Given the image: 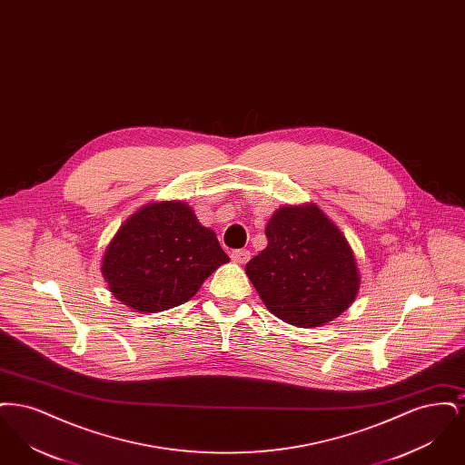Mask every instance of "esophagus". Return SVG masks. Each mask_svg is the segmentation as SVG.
<instances>
[{
	"mask_svg": "<svg viewBox=\"0 0 465 465\" xmlns=\"http://www.w3.org/2000/svg\"><path fill=\"white\" fill-rule=\"evenodd\" d=\"M249 258H251V252H249V251H245V249L232 251V262H235V263H239V265L247 263V262H249Z\"/></svg>",
	"mask_w": 465,
	"mask_h": 465,
	"instance_id": "esophagus-1",
	"label": "esophagus"
}]
</instances>
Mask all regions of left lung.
I'll list each match as a JSON object with an SVG mask.
<instances>
[{
	"label": "left lung",
	"instance_id": "1",
	"mask_svg": "<svg viewBox=\"0 0 465 465\" xmlns=\"http://www.w3.org/2000/svg\"><path fill=\"white\" fill-rule=\"evenodd\" d=\"M265 233L268 245L245 273L275 317L317 328L354 303L361 288L354 251L315 203L282 205Z\"/></svg>",
	"mask_w": 465,
	"mask_h": 465
}]
</instances>
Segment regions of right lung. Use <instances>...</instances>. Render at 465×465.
<instances>
[{
    "label": "right lung",
    "mask_w": 465,
    "mask_h": 465,
    "mask_svg": "<svg viewBox=\"0 0 465 465\" xmlns=\"http://www.w3.org/2000/svg\"><path fill=\"white\" fill-rule=\"evenodd\" d=\"M230 258L211 228L179 200L135 211L108 243L101 273L113 296L135 312L183 305Z\"/></svg>",
    "instance_id": "add662e5"
}]
</instances>
